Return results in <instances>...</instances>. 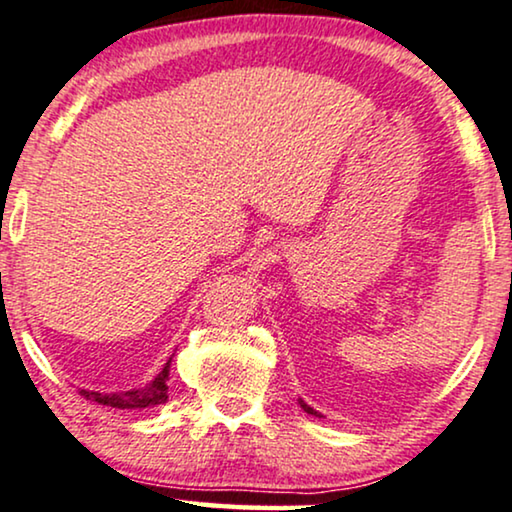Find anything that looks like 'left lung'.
Masks as SVG:
<instances>
[{
    "label": "left lung",
    "instance_id": "left-lung-1",
    "mask_svg": "<svg viewBox=\"0 0 512 512\" xmlns=\"http://www.w3.org/2000/svg\"><path fill=\"white\" fill-rule=\"evenodd\" d=\"M299 407H302V410H304L306 414H313V417H320V414H318L316 410H313V407H309V405H306L302 398H299Z\"/></svg>",
    "mask_w": 512,
    "mask_h": 512
}]
</instances>
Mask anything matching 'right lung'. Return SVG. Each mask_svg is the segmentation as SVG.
Segmentation results:
<instances>
[{
    "instance_id": "right-lung-1",
    "label": "right lung",
    "mask_w": 512,
    "mask_h": 512,
    "mask_svg": "<svg viewBox=\"0 0 512 512\" xmlns=\"http://www.w3.org/2000/svg\"><path fill=\"white\" fill-rule=\"evenodd\" d=\"M168 372H170V360L163 365V370L156 374L152 384L133 388L126 393H95V391H81L93 403L117 407V410H142V407H154L163 405L168 400Z\"/></svg>"
}]
</instances>
